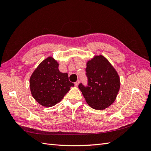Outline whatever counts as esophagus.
I'll use <instances>...</instances> for the list:
<instances>
[{
    "mask_svg": "<svg viewBox=\"0 0 151 151\" xmlns=\"http://www.w3.org/2000/svg\"><path fill=\"white\" fill-rule=\"evenodd\" d=\"M79 81L78 80V81H77L76 83H74V84H75V86H76V87H77L78 86V85H79Z\"/></svg>",
    "mask_w": 151,
    "mask_h": 151,
    "instance_id": "obj_1",
    "label": "esophagus"
}]
</instances>
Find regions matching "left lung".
Returning <instances> with one entry per match:
<instances>
[{
	"instance_id": "1",
	"label": "left lung",
	"mask_w": 151,
	"mask_h": 151,
	"mask_svg": "<svg viewBox=\"0 0 151 151\" xmlns=\"http://www.w3.org/2000/svg\"><path fill=\"white\" fill-rule=\"evenodd\" d=\"M88 86L79 85L89 106L102 110L112 104L116 98L120 87V77L115 68L101 55H95L86 63Z\"/></svg>"
}]
</instances>
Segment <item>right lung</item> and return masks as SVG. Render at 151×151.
Returning a JSON list of instances; mask_svg holds the SVG:
<instances>
[{
    "label": "right lung",
    "instance_id": "obj_1",
    "mask_svg": "<svg viewBox=\"0 0 151 151\" xmlns=\"http://www.w3.org/2000/svg\"><path fill=\"white\" fill-rule=\"evenodd\" d=\"M58 62L48 57L36 68L29 79L32 96L40 104L52 107L60 102L74 84L68 81L67 73L58 69Z\"/></svg>",
    "mask_w": 151,
    "mask_h": 151
}]
</instances>
